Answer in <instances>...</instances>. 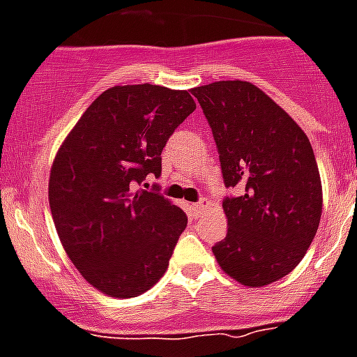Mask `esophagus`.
Here are the masks:
<instances>
[{"instance_id": "esophagus-1", "label": "esophagus", "mask_w": 357, "mask_h": 357, "mask_svg": "<svg viewBox=\"0 0 357 357\" xmlns=\"http://www.w3.org/2000/svg\"><path fill=\"white\" fill-rule=\"evenodd\" d=\"M206 206H208V200H199V202H195V204H191V211H193V215H197V217H199L200 215V211L204 210Z\"/></svg>"}]
</instances>
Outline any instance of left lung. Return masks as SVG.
<instances>
[{
    "mask_svg": "<svg viewBox=\"0 0 357 357\" xmlns=\"http://www.w3.org/2000/svg\"><path fill=\"white\" fill-rule=\"evenodd\" d=\"M213 132L226 188L220 268L244 287L279 281L301 263L323 210L319 169L303 129L250 82L191 89Z\"/></svg>",
    "mask_w": 357,
    "mask_h": 357,
    "instance_id": "8db88e82",
    "label": "left lung"
}]
</instances>
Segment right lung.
I'll use <instances>...</instances> for the list:
<instances>
[{"label":"right lung","mask_w":357,"mask_h":357,"mask_svg":"<svg viewBox=\"0 0 357 357\" xmlns=\"http://www.w3.org/2000/svg\"><path fill=\"white\" fill-rule=\"evenodd\" d=\"M188 91L116 85L87 107L56 155L49 204L78 272L111 297H137L167 270L188 217L157 190L162 149L195 111Z\"/></svg>","instance_id":"right-lung-1"}]
</instances>
